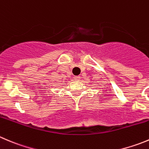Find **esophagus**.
I'll return each instance as SVG.
<instances>
[{"instance_id": "esophagus-1", "label": "esophagus", "mask_w": 149, "mask_h": 149, "mask_svg": "<svg viewBox=\"0 0 149 149\" xmlns=\"http://www.w3.org/2000/svg\"><path fill=\"white\" fill-rule=\"evenodd\" d=\"M73 79H74V80H76V81H79L80 80L81 77L79 76H74V77H73Z\"/></svg>"}]
</instances>
